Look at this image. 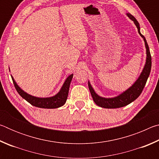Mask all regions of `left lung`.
I'll return each mask as SVG.
<instances>
[{"label":"left lung","mask_w":159,"mask_h":159,"mask_svg":"<svg viewBox=\"0 0 159 159\" xmlns=\"http://www.w3.org/2000/svg\"><path fill=\"white\" fill-rule=\"evenodd\" d=\"M127 15L131 20H133L134 21V25H136L137 28H138L139 34L144 39L145 47H146L147 49L146 64H145L144 69L142 70L140 76H139L138 79L136 80L135 83H134L131 87L129 88L127 90H125V92H123L118 96L115 97V98H102V97L99 96L98 94L95 92V90H93V88L92 86H91L90 82L88 81V87H89V90L90 91L93 101L95 102L97 105L101 107L102 108H120V107H123L128 105V104H130L131 102L135 100L142 93L150 74L151 68H152V57H151L149 45L147 44L146 39H145L143 35L140 33V27H139V24L138 23V21H137L136 19L131 14H130V13H127Z\"/></svg>","instance_id":"left-lung-1"}]
</instances>
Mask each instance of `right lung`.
I'll return each mask as SVG.
<instances>
[{
	"label": "right lung",
	"instance_id": "add662e5",
	"mask_svg": "<svg viewBox=\"0 0 159 159\" xmlns=\"http://www.w3.org/2000/svg\"><path fill=\"white\" fill-rule=\"evenodd\" d=\"M73 74L70 75L69 77L66 79L64 81L62 87L60 90L57 95H55L53 97H50V98H37V97L32 96L29 94H27L23 90L19 87L17 83L13 79V77L11 76L13 83L15 87V89L17 90V93L20 94V95L21 98H24L25 100L27 101L29 103H30L31 105L34 107H39V108H43V109H55L59 108L61 106H63L66 101L67 97H68L69 94V90L70 83L73 78Z\"/></svg>",
	"mask_w": 159,
	"mask_h": 159
}]
</instances>
